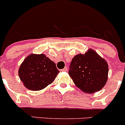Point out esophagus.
Returning a JSON list of instances; mask_svg holds the SVG:
<instances>
[{
  "instance_id": "34e87169",
  "label": "esophagus",
  "mask_w": 125,
  "mask_h": 125,
  "mask_svg": "<svg viewBox=\"0 0 125 125\" xmlns=\"http://www.w3.org/2000/svg\"><path fill=\"white\" fill-rule=\"evenodd\" d=\"M67 71V67L66 66L64 67L63 69H61L62 72H66Z\"/></svg>"
}]
</instances>
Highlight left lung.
Listing matches in <instances>:
<instances>
[{"label":"left lung","mask_w":125,"mask_h":125,"mask_svg":"<svg viewBox=\"0 0 125 125\" xmlns=\"http://www.w3.org/2000/svg\"><path fill=\"white\" fill-rule=\"evenodd\" d=\"M108 64L92 49L72 59L69 74L77 87L85 93L99 91L105 85L108 76Z\"/></svg>","instance_id":"obj_1"}]
</instances>
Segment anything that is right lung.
<instances>
[{
    "label": "right lung",
    "instance_id": "obj_1",
    "mask_svg": "<svg viewBox=\"0 0 125 125\" xmlns=\"http://www.w3.org/2000/svg\"><path fill=\"white\" fill-rule=\"evenodd\" d=\"M19 76L25 86L40 90L51 84L59 73L56 64L44 54H31L19 69Z\"/></svg>",
    "mask_w": 125,
    "mask_h": 125
}]
</instances>
